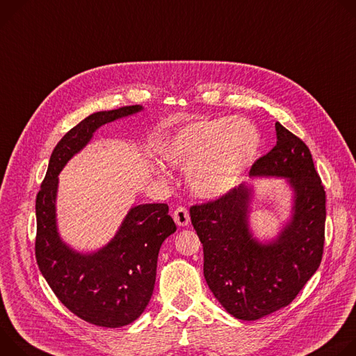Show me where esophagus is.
Listing matches in <instances>:
<instances>
[{"mask_svg":"<svg viewBox=\"0 0 356 356\" xmlns=\"http://www.w3.org/2000/svg\"><path fill=\"white\" fill-rule=\"evenodd\" d=\"M172 218H174V220L178 226H186L189 223V213H188V209L185 207H178L174 211Z\"/></svg>","mask_w":356,"mask_h":356,"instance_id":"esophagus-1","label":"esophagus"}]
</instances>
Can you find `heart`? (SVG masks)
I'll use <instances>...</instances> for the list:
<instances>
[{"label":"heart","mask_w":356,"mask_h":356,"mask_svg":"<svg viewBox=\"0 0 356 356\" xmlns=\"http://www.w3.org/2000/svg\"><path fill=\"white\" fill-rule=\"evenodd\" d=\"M260 144L259 130L248 118L218 117L188 123L158 152L168 165L186 168L188 185L196 195L213 198L241 181Z\"/></svg>","instance_id":"obj_1"}]
</instances>
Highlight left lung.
I'll return each instance as SVG.
<instances>
[{
    "label": "left lung",
    "mask_w": 356,
    "mask_h": 356,
    "mask_svg": "<svg viewBox=\"0 0 356 356\" xmlns=\"http://www.w3.org/2000/svg\"><path fill=\"white\" fill-rule=\"evenodd\" d=\"M275 144L254 161L250 175L283 177L294 191L293 219L279 238L260 245L248 225L252 191L232 188L189 208L204 246L205 280L233 317L254 321L286 305L317 271L325 241L327 196L305 143L275 123Z\"/></svg>",
    "instance_id": "left-lung-1"
}]
</instances>
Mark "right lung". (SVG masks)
I'll list each match as a JSON object with an SVG mask.
<instances>
[{"label": "right lung", "mask_w": 356, "mask_h": 356, "mask_svg": "<svg viewBox=\"0 0 356 356\" xmlns=\"http://www.w3.org/2000/svg\"><path fill=\"white\" fill-rule=\"evenodd\" d=\"M141 106L97 111L70 129L52 151L36 195L35 256L59 301L79 318L107 328L137 320L152 296L158 252L177 230L167 204L134 207L114 239L92 254L69 249L56 230L58 175L103 124L140 111Z\"/></svg>", "instance_id": "1"}]
</instances>
